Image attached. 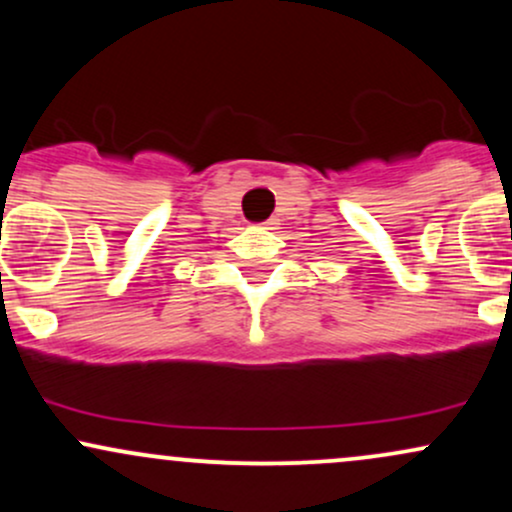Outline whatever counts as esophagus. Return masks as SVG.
<instances>
[{"mask_svg": "<svg viewBox=\"0 0 512 512\" xmlns=\"http://www.w3.org/2000/svg\"><path fill=\"white\" fill-rule=\"evenodd\" d=\"M264 226H272V221H264Z\"/></svg>", "mask_w": 512, "mask_h": 512, "instance_id": "esophagus-1", "label": "esophagus"}]
</instances>
